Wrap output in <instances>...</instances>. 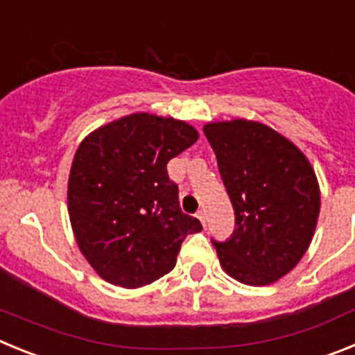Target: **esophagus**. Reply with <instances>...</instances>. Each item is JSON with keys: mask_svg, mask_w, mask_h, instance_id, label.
I'll use <instances>...</instances> for the list:
<instances>
[{"mask_svg": "<svg viewBox=\"0 0 355 355\" xmlns=\"http://www.w3.org/2000/svg\"><path fill=\"white\" fill-rule=\"evenodd\" d=\"M197 216H199V220L202 222V225L208 224V216H206L205 209H199V211H197Z\"/></svg>", "mask_w": 355, "mask_h": 355, "instance_id": "esophagus-1", "label": "esophagus"}]
</instances>
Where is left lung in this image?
<instances>
[{
  "label": "left lung",
  "instance_id": "left-lung-1",
  "mask_svg": "<svg viewBox=\"0 0 355 355\" xmlns=\"http://www.w3.org/2000/svg\"><path fill=\"white\" fill-rule=\"evenodd\" d=\"M205 135L236 225L225 241L211 240L222 268L249 286L275 283L300 261L315 234L320 188L311 163L259 122H209Z\"/></svg>",
  "mask_w": 355,
  "mask_h": 355
}]
</instances>
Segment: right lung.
I'll use <instances>...</instances> for the list:
<instances>
[{
    "mask_svg": "<svg viewBox=\"0 0 355 355\" xmlns=\"http://www.w3.org/2000/svg\"><path fill=\"white\" fill-rule=\"evenodd\" d=\"M197 139L183 121L131 114L80 144L69 174V216L78 247L105 281L153 283L174 268L187 234L202 229L181 211L167 172L168 159Z\"/></svg>",
    "mask_w": 355,
    "mask_h": 355,
    "instance_id": "add662e5",
    "label": "right lung"
}]
</instances>
